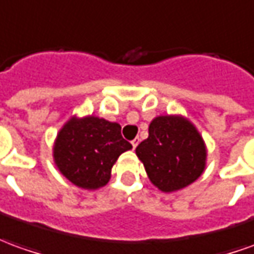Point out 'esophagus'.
Wrapping results in <instances>:
<instances>
[{
  "label": "esophagus",
  "mask_w": 254,
  "mask_h": 254,
  "mask_svg": "<svg viewBox=\"0 0 254 254\" xmlns=\"http://www.w3.org/2000/svg\"><path fill=\"white\" fill-rule=\"evenodd\" d=\"M139 143H140V139H139V137H136V139H134V140H132L133 148H136V147H137V144H139Z\"/></svg>",
  "instance_id": "1"
}]
</instances>
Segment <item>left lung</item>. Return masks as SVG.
Returning <instances> with one entry per match:
<instances>
[{
    "label": "left lung",
    "mask_w": 254,
    "mask_h": 254,
    "mask_svg": "<svg viewBox=\"0 0 254 254\" xmlns=\"http://www.w3.org/2000/svg\"><path fill=\"white\" fill-rule=\"evenodd\" d=\"M150 182L162 192L184 189L206 166V145L201 133L183 115H159L148 127V137L136 147Z\"/></svg>",
    "instance_id": "obj_1"
}]
</instances>
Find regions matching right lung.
Here are the masks:
<instances>
[{
	"mask_svg": "<svg viewBox=\"0 0 254 254\" xmlns=\"http://www.w3.org/2000/svg\"><path fill=\"white\" fill-rule=\"evenodd\" d=\"M132 144L122 137L121 125L104 118L71 117L53 144V161L63 176L84 190L106 186L122 152Z\"/></svg>",
	"mask_w": 254,
	"mask_h": 254,
	"instance_id": "right-lung-1",
	"label": "right lung"
}]
</instances>
